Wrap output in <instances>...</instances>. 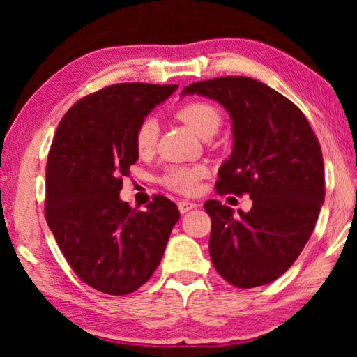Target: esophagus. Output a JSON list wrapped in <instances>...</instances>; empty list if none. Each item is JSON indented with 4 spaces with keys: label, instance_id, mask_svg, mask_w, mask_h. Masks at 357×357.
Wrapping results in <instances>:
<instances>
[{
    "label": "esophagus",
    "instance_id": "34e87169",
    "mask_svg": "<svg viewBox=\"0 0 357 357\" xmlns=\"http://www.w3.org/2000/svg\"><path fill=\"white\" fill-rule=\"evenodd\" d=\"M195 208H198V204L193 203V202H187V199H183V202L178 203V209H180V213H182V214L192 211V209H195Z\"/></svg>",
    "mask_w": 357,
    "mask_h": 357
}]
</instances>
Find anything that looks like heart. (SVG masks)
Here are the masks:
<instances>
[{"instance_id":"b5f03b06","label":"heart","mask_w":357,"mask_h":357,"mask_svg":"<svg viewBox=\"0 0 357 357\" xmlns=\"http://www.w3.org/2000/svg\"><path fill=\"white\" fill-rule=\"evenodd\" d=\"M180 121H183L195 135L206 136L209 133H216L221 125V112L211 102L193 100L180 107L177 112ZM158 121L154 119H144L136 130L135 144L136 151L141 155H148L154 151L155 141H158ZM204 175L206 169L202 165L197 167H172L165 172L162 182L167 188L174 192L192 195L198 190V183Z\"/></svg>"}]
</instances>
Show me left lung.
<instances>
[{
    "label": "left lung",
    "instance_id": "1",
    "mask_svg": "<svg viewBox=\"0 0 357 357\" xmlns=\"http://www.w3.org/2000/svg\"><path fill=\"white\" fill-rule=\"evenodd\" d=\"M203 96L231 116L234 146L219 169L218 193H248L252 209L208 199L209 255L232 286L268 284L305 247L325 199L324 158L304 114L284 96L245 76L193 82L180 96Z\"/></svg>",
    "mask_w": 357,
    "mask_h": 357
}]
</instances>
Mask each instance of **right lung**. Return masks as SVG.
I'll use <instances>...</instances> for the list:
<instances>
[{"label": "right lung", "instance_id": "right-lung-1", "mask_svg": "<svg viewBox=\"0 0 357 357\" xmlns=\"http://www.w3.org/2000/svg\"><path fill=\"white\" fill-rule=\"evenodd\" d=\"M178 86L123 82L76 102L58 125L47 160V224L86 284L130 294L153 276L178 221L174 202L155 195L144 211L120 199L138 160L144 116Z\"/></svg>", "mask_w": 357, "mask_h": 357}]
</instances>
